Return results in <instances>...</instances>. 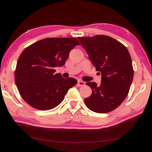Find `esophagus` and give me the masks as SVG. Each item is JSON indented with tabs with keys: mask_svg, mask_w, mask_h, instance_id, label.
<instances>
[{
	"mask_svg": "<svg viewBox=\"0 0 152 152\" xmlns=\"http://www.w3.org/2000/svg\"><path fill=\"white\" fill-rule=\"evenodd\" d=\"M77 84H78V85H79V86H84V85H85V84H86V83H85L84 82H83V81L78 80Z\"/></svg>",
	"mask_w": 152,
	"mask_h": 152,
	"instance_id": "34e87169",
	"label": "esophagus"
}]
</instances>
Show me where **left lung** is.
<instances>
[{"label":"left lung","instance_id":"1","mask_svg":"<svg viewBox=\"0 0 152 152\" xmlns=\"http://www.w3.org/2000/svg\"><path fill=\"white\" fill-rule=\"evenodd\" d=\"M77 39L102 75L100 85L92 82L86 83L92 89V94L84 99V102L89 109L96 113L113 111L125 99L134 78L129 53L123 44L109 36Z\"/></svg>","mask_w":152,"mask_h":152}]
</instances>
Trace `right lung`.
Returning a JSON list of instances; mask_svg holds the SVG:
<instances>
[{
  "mask_svg": "<svg viewBox=\"0 0 152 152\" xmlns=\"http://www.w3.org/2000/svg\"><path fill=\"white\" fill-rule=\"evenodd\" d=\"M80 45L75 38H46L23 51L14 73L15 83L23 99L42 111L53 109L63 101L75 79H64L55 67L65 64L71 50Z\"/></svg>",
  "mask_w": 152,
  "mask_h": 152,
  "instance_id": "obj_1",
  "label": "right lung"
}]
</instances>
